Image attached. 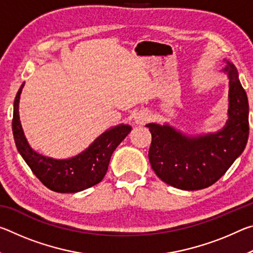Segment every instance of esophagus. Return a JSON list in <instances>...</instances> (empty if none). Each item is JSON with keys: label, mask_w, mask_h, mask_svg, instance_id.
<instances>
[{"label": "esophagus", "mask_w": 253, "mask_h": 253, "mask_svg": "<svg viewBox=\"0 0 253 253\" xmlns=\"http://www.w3.org/2000/svg\"><path fill=\"white\" fill-rule=\"evenodd\" d=\"M149 121V115L146 110H139L134 116V123L138 126H143Z\"/></svg>", "instance_id": "esophagus-1"}]
</instances>
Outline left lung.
Here are the masks:
<instances>
[{"instance_id": "obj_1", "label": "left lung", "mask_w": 253, "mask_h": 253, "mask_svg": "<svg viewBox=\"0 0 253 253\" xmlns=\"http://www.w3.org/2000/svg\"><path fill=\"white\" fill-rule=\"evenodd\" d=\"M228 63L222 72L229 78L228 121L215 132L186 135L165 123H149L152 134L148 158L163 182L179 190L211 186L245 151L249 137V102L237 68Z\"/></svg>"}]
</instances>
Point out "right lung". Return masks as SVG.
I'll list each match as a JSON object with an SVG mask.
<instances>
[{"mask_svg": "<svg viewBox=\"0 0 253 253\" xmlns=\"http://www.w3.org/2000/svg\"><path fill=\"white\" fill-rule=\"evenodd\" d=\"M24 87L21 84L13 106L14 142L20 155L43 185L58 193H77L96 185L106 175L110 157L131 130L127 124L110 127L78 155L65 160L48 157L33 151L24 136L20 122L19 102Z\"/></svg>", "mask_w": 253, "mask_h": 253, "instance_id": "1", "label": "right lung"}]
</instances>
